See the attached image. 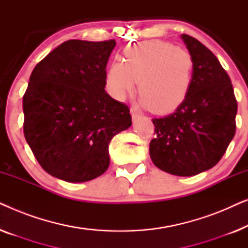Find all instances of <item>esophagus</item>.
Here are the masks:
<instances>
[{
  "label": "esophagus",
  "instance_id": "obj_1",
  "mask_svg": "<svg viewBox=\"0 0 248 248\" xmlns=\"http://www.w3.org/2000/svg\"><path fill=\"white\" fill-rule=\"evenodd\" d=\"M130 113H131L132 120H133V121H137V120H139V118L141 117V116H140V114H139L138 111L135 110V109H131V110H130Z\"/></svg>",
  "mask_w": 248,
  "mask_h": 248
}]
</instances>
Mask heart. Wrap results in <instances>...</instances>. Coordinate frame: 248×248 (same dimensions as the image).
Here are the masks:
<instances>
[{"mask_svg":"<svg viewBox=\"0 0 248 248\" xmlns=\"http://www.w3.org/2000/svg\"><path fill=\"white\" fill-rule=\"evenodd\" d=\"M124 55V62L113 63L107 71L106 87L114 99L124 101L139 82L141 105L155 114H170L184 104L194 70L187 50L151 40L127 47Z\"/></svg>","mask_w":248,"mask_h":248,"instance_id":"b5f03b06","label":"heart"}]
</instances>
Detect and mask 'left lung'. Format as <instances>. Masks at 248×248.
Returning <instances> with one entry per match:
<instances>
[{
  "instance_id": "left-lung-1",
  "label": "left lung",
  "mask_w": 248,
  "mask_h": 248,
  "mask_svg": "<svg viewBox=\"0 0 248 248\" xmlns=\"http://www.w3.org/2000/svg\"><path fill=\"white\" fill-rule=\"evenodd\" d=\"M181 38L194 62L188 97L174 113L152 120L150 142L155 167L176 176H194L218 164L236 132L237 101L230 78L215 54L198 39Z\"/></svg>"
}]
</instances>
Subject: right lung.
I'll use <instances>...</instances> for the list:
<instances>
[{"label":"right lung","instance_id":"add662e5","mask_svg":"<svg viewBox=\"0 0 248 248\" xmlns=\"http://www.w3.org/2000/svg\"><path fill=\"white\" fill-rule=\"evenodd\" d=\"M115 40L71 39L33 69L23 96V132L44 170L83 183L109 166V142L132 125L130 109L105 91Z\"/></svg>","mask_w":248,"mask_h":248}]
</instances>
